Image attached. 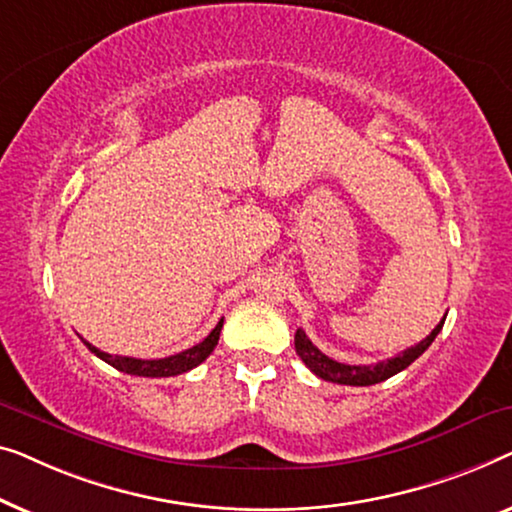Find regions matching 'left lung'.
Wrapping results in <instances>:
<instances>
[{"instance_id": "1", "label": "left lung", "mask_w": 512, "mask_h": 512, "mask_svg": "<svg viewBox=\"0 0 512 512\" xmlns=\"http://www.w3.org/2000/svg\"><path fill=\"white\" fill-rule=\"evenodd\" d=\"M443 322H445V318L438 322L434 331H431L427 338H422V341L413 345V348L399 352V355L392 359H383V362H378V364H341V362H336V359L327 357L325 352H320L318 348H315V345L311 343V338L306 336L304 329H297V334H294V348H297V355L301 357V362H304L318 378L329 380V383H338V385L366 387V385L383 383V380L397 376L399 371H403L406 366L413 364L415 359L420 357L431 343H434L438 331L443 329Z\"/></svg>"}]
</instances>
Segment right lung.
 I'll use <instances>...</instances> for the list:
<instances>
[{"instance_id":"right-lung-1","label":"right lung","mask_w":512,"mask_h":512,"mask_svg":"<svg viewBox=\"0 0 512 512\" xmlns=\"http://www.w3.org/2000/svg\"><path fill=\"white\" fill-rule=\"evenodd\" d=\"M220 331H222V320L215 325V329L208 334L204 341L192 345V348H187L183 352H178V355H171V357H164V359H136V357H120V355H109V352L95 348V345L83 341L88 345L90 352H95L99 359H104L106 364H111L113 369H118L122 373H129V376H143V378H169V376H181V373L194 369V366H199L204 359L211 355L215 350V345H218V338H220Z\"/></svg>"}]
</instances>
